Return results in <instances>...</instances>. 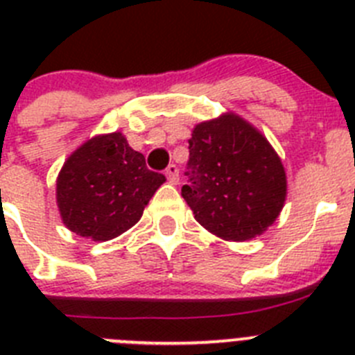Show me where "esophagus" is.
I'll use <instances>...</instances> for the list:
<instances>
[{
	"instance_id": "1",
	"label": "esophagus",
	"mask_w": 355,
	"mask_h": 355,
	"mask_svg": "<svg viewBox=\"0 0 355 355\" xmlns=\"http://www.w3.org/2000/svg\"><path fill=\"white\" fill-rule=\"evenodd\" d=\"M165 174H167V180L171 181L172 184H178V181H180V168L175 167L174 163H171L167 167V171H165Z\"/></svg>"
}]
</instances>
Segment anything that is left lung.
<instances>
[{
	"instance_id": "left-lung-1",
	"label": "left lung",
	"mask_w": 355,
	"mask_h": 355,
	"mask_svg": "<svg viewBox=\"0 0 355 355\" xmlns=\"http://www.w3.org/2000/svg\"><path fill=\"white\" fill-rule=\"evenodd\" d=\"M188 144L181 196L200 225L224 240L245 241L274 224L286 200V172L256 128L224 114L197 124Z\"/></svg>"
}]
</instances>
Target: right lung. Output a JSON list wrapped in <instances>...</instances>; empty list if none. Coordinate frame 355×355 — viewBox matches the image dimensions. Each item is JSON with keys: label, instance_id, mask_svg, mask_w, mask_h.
<instances>
[{"label": "right lung", "instance_id": "1", "mask_svg": "<svg viewBox=\"0 0 355 355\" xmlns=\"http://www.w3.org/2000/svg\"><path fill=\"white\" fill-rule=\"evenodd\" d=\"M165 175L147 168L142 153L122 133L97 135L64 163L56 180V202L65 227L106 241L133 227Z\"/></svg>", "mask_w": 355, "mask_h": 355}]
</instances>
